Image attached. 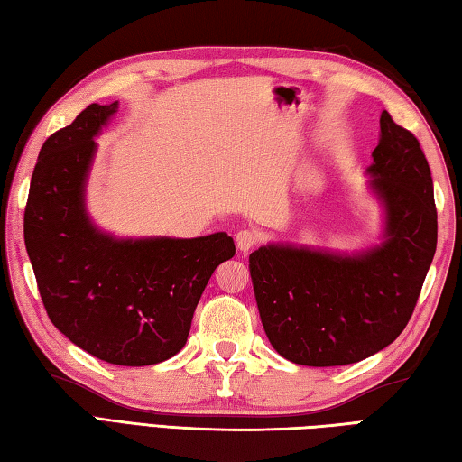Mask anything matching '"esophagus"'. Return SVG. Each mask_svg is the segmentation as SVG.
Instances as JSON below:
<instances>
[{
  "instance_id": "esophagus-1",
  "label": "esophagus",
  "mask_w": 462,
  "mask_h": 462,
  "mask_svg": "<svg viewBox=\"0 0 462 462\" xmlns=\"http://www.w3.org/2000/svg\"><path fill=\"white\" fill-rule=\"evenodd\" d=\"M257 241H260V237H257L254 231H247V229L239 231L237 237H236V244H237V249L241 254L252 252V249L257 245Z\"/></svg>"
}]
</instances>
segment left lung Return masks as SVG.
<instances>
[{"instance_id": "1", "label": "left lung", "mask_w": 462, "mask_h": 462, "mask_svg": "<svg viewBox=\"0 0 462 462\" xmlns=\"http://www.w3.org/2000/svg\"><path fill=\"white\" fill-rule=\"evenodd\" d=\"M367 192L382 208L377 244L341 252L272 241L249 255L257 309L282 357L349 365L406 328L439 237L432 174L408 129L382 111Z\"/></svg>"}]
</instances>
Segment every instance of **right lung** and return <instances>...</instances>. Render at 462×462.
Listing matches in <instances>:
<instances>
[{"label": "right lung", "mask_w": 462, "mask_h": 462, "mask_svg": "<svg viewBox=\"0 0 462 462\" xmlns=\"http://www.w3.org/2000/svg\"><path fill=\"white\" fill-rule=\"evenodd\" d=\"M119 101L91 103L52 134L32 174L23 241L52 325L93 357L124 367L182 349L213 272L236 255L225 231L180 237H117L87 208L103 127Z\"/></svg>", "instance_id": "1"}]
</instances>
